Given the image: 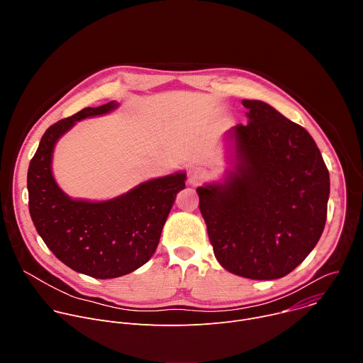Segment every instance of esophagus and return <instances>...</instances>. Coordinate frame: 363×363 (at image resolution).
I'll list each match as a JSON object with an SVG mask.
<instances>
[{"instance_id":"34e87169","label":"esophagus","mask_w":363,"mask_h":363,"mask_svg":"<svg viewBox=\"0 0 363 363\" xmlns=\"http://www.w3.org/2000/svg\"><path fill=\"white\" fill-rule=\"evenodd\" d=\"M205 178V171L198 168V167H192L188 169V181L191 184H199L201 181H203Z\"/></svg>"}]
</instances>
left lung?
Wrapping results in <instances>:
<instances>
[{"instance_id": "obj_1", "label": "left lung", "mask_w": 363, "mask_h": 363, "mask_svg": "<svg viewBox=\"0 0 363 363\" xmlns=\"http://www.w3.org/2000/svg\"><path fill=\"white\" fill-rule=\"evenodd\" d=\"M247 125L227 132L233 169L198 186L199 211L218 263L233 274L274 280L318 244L328 216L329 171L300 125L262 100H242Z\"/></svg>"}]
</instances>
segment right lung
Here are the masks:
<instances>
[{"label": "right lung", "mask_w": 363, "mask_h": 363, "mask_svg": "<svg viewBox=\"0 0 363 363\" xmlns=\"http://www.w3.org/2000/svg\"><path fill=\"white\" fill-rule=\"evenodd\" d=\"M116 108V101L84 108L51 125L27 174L28 208L37 233L62 263L94 279L121 277L149 262L186 179L185 172H175L100 202L73 199L60 189L51 172L56 142L76 122Z\"/></svg>", "instance_id": "obj_1"}]
</instances>
